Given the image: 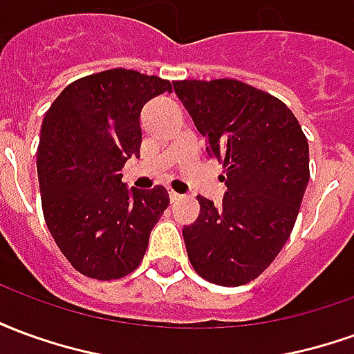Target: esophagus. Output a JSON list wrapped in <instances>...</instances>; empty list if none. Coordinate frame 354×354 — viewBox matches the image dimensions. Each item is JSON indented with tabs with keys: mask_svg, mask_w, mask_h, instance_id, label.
<instances>
[{
	"mask_svg": "<svg viewBox=\"0 0 354 354\" xmlns=\"http://www.w3.org/2000/svg\"><path fill=\"white\" fill-rule=\"evenodd\" d=\"M169 195H170V201H172V203H176V201L182 199V195H180V193H176V192H172V189L169 192Z\"/></svg>",
	"mask_w": 354,
	"mask_h": 354,
	"instance_id": "1",
	"label": "esophagus"
}]
</instances>
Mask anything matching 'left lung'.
Segmentation results:
<instances>
[{"label": "left lung", "instance_id": "1", "mask_svg": "<svg viewBox=\"0 0 354 354\" xmlns=\"http://www.w3.org/2000/svg\"><path fill=\"white\" fill-rule=\"evenodd\" d=\"M174 91L227 185L220 207L199 197V218L182 231L187 258L208 282L241 286L288 241L309 184V144L279 98L246 83L176 81Z\"/></svg>", "mask_w": 354, "mask_h": 354}]
</instances>
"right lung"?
Returning <instances> with one entry per match:
<instances>
[{
  "label": "right lung",
  "instance_id": "obj_1",
  "mask_svg": "<svg viewBox=\"0 0 354 354\" xmlns=\"http://www.w3.org/2000/svg\"><path fill=\"white\" fill-rule=\"evenodd\" d=\"M162 93H172L170 81L117 68L73 81L43 117V216L58 248L87 277L132 273L169 207L162 185L129 189L121 182L124 162L140 157V113Z\"/></svg>",
  "mask_w": 354,
  "mask_h": 354
}]
</instances>
